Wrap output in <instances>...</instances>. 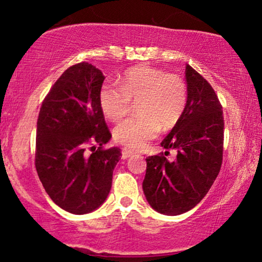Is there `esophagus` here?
<instances>
[{
  "mask_svg": "<svg viewBox=\"0 0 262 262\" xmlns=\"http://www.w3.org/2000/svg\"><path fill=\"white\" fill-rule=\"evenodd\" d=\"M132 155H134V151H131V150H128L126 148H124L123 151H121V159L123 160H126V159H128V157H131Z\"/></svg>",
  "mask_w": 262,
  "mask_h": 262,
  "instance_id": "1",
  "label": "esophagus"
}]
</instances>
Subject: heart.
Instances as JSON below:
<instances>
[{"label":"heart","mask_w":262,"mask_h":262,"mask_svg":"<svg viewBox=\"0 0 262 262\" xmlns=\"http://www.w3.org/2000/svg\"><path fill=\"white\" fill-rule=\"evenodd\" d=\"M120 88L105 83L99 92L103 116L118 121L130 111V100H138V116L127 118L114 128V139L131 149H141L155 138L162 126L169 130L180 120L187 103V87L181 76L166 74L146 64L126 70Z\"/></svg>","instance_id":"b5f03b06"}]
</instances>
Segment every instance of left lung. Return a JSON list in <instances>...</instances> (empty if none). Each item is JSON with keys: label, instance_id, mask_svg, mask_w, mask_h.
<instances>
[{"label": "left lung", "instance_id": "left-lung-1", "mask_svg": "<svg viewBox=\"0 0 262 262\" xmlns=\"http://www.w3.org/2000/svg\"><path fill=\"white\" fill-rule=\"evenodd\" d=\"M187 103L180 120L161 145L177 151L146 159L143 192L157 212L177 216L200 203L221 170L223 159V111L209 82L186 64ZM168 151H164L167 155Z\"/></svg>", "mask_w": 262, "mask_h": 262}]
</instances>
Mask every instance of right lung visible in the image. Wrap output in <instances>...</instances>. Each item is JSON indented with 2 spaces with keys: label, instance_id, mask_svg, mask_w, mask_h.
Listing matches in <instances>:
<instances>
[{
  "label": "right lung",
  "instance_id": "add662e5",
  "mask_svg": "<svg viewBox=\"0 0 262 262\" xmlns=\"http://www.w3.org/2000/svg\"><path fill=\"white\" fill-rule=\"evenodd\" d=\"M105 76L88 62L70 67L50 89L37 121L35 168L52 202L74 214L105 203L121 151L99 105ZM98 149H96V146ZM91 147L92 153L85 151Z\"/></svg>",
  "mask_w": 262,
  "mask_h": 262
}]
</instances>
